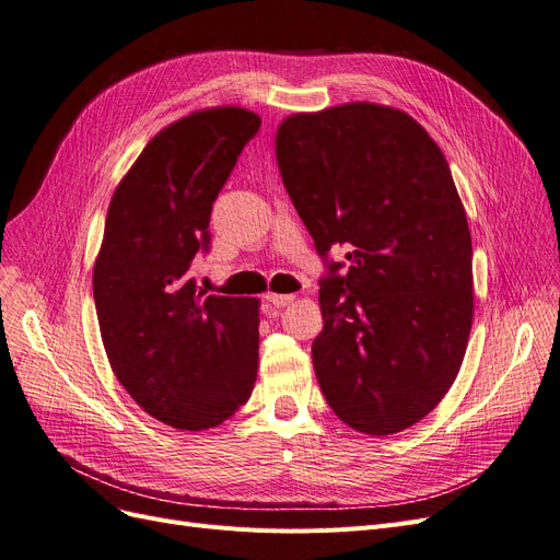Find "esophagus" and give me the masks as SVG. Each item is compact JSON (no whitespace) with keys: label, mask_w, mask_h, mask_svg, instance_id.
<instances>
[{"label":"esophagus","mask_w":560,"mask_h":560,"mask_svg":"<svg viewBox=\"0 0 560 560\" xmlns=\"http://www.w3.org/2000/svg\"><path fill=\"white\" fill-rule=\"evenodd\" d=\"M266 301L276 307H284L289 303H294L296 296L294 294H266Z\"/></svg>","instance_id":"1"}]
</instances>
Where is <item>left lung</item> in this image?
Wrapping results in <instances>:
<instances>
[{
    "label": "left lung",
    "instance_id": "obj_1",
    "mask_svg": "<svg viewBox=\"0 0 560 560\" xmlns=\"http://www.w3.org/2000/svg\"><path fill=\"white\" fill-rule=\"evenodd\" d=\"M282 184L328 257L324 328L312 342L319 388L355 432L388 436L451 390L474 322V248L441 149L407 112L345 103L287 117Z\"/></svg>",
    "mask_w": 560,
    "mask_h": 560
}]
</instances>
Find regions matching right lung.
Masks as SVG:
<instances>
[{
	"label": "right lung",
	"mask_w": 560,
	"mask_h": 560,
	"mask_svg": "<svg viewBox=\"0 0 560 560\" xmlns=\"http://www.w3.org/2000/svg\"><path fill=\"white\" fill-rule=\"evenodd\" d=\"M255 112L197 109L163 128L119 182L94 264V301L112 372L174 430L218 428L250 399L259 301L205 296L190 278L209 218Z\"/></svg>",
	"instance_id": "1"
}]
</instances>
